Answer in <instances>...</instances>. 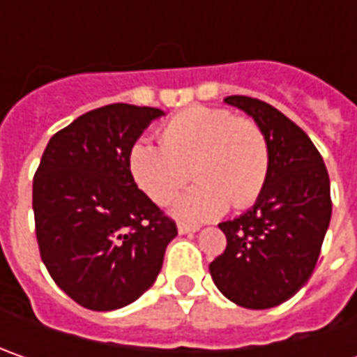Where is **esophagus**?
Segmentation results:
<instances>
[{"instance_id":"esophagus-1","label":"esophagus","mask_w":357,"mask_h":357,"mask_svg":"<svg viewBox=\"0 0 357 357\" xmlns=\"http://www.w3.org/2000/svg\"><path fill=\"white\" fill-rule=\"evenodd\" d=\"M176 228H178V232H181V234H192V232H199V227H195V225H186V222H178Z\"/></svg>"}]
</instances>
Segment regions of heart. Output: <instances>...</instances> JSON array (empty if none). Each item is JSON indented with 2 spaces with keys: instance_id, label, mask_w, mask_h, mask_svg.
Masks as SVG:
<instances>
[{
  "instance_id": "heart-1",
  "label": "heart",
  "mask_w": 357,
  "mask_h": 357,
  "mask_svg": "<svg viewBox=\"0 0 357 357\" xmlns=\"http://www.w3.org/2000/svg\"><path fill=\"white\" fill-rule=\"evenodd\" d=\"M132 181L157 204L171 202L190 174L199 181L172 204V214L204 222L258 199L268 181L270 146L260 125L230 111L192 107L160 129V144L149 139L129 149Z\"/></svg>"
}]
</instances>
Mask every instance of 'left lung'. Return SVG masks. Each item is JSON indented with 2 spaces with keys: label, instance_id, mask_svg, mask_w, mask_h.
Masks as SVG:
<instances>
[{
  "label": "left lung",
  "instance_id": "obj_1",
  "mask_svg": "<svg viewBox=\"0 0 357 357\" xmlns=\"http://www.w3.org/2000/svg\"><path fill=\"white\" fill-rule=\"evenodd\" d=\"M225 103L264 130L270 171L252 208L218 225L227 250L208 270L230 302L274 308L310 280L318 262L332 218L330 176L308 135L278 109L242 95L227 97Z\"/></svg>",
  "mask_w": 357,
  "mask_h": 357
}]
</instances>
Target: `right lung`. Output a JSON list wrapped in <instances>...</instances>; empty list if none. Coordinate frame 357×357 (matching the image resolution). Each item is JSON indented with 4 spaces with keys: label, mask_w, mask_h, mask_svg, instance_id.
Segmentation results:
<instances>
[{
    "label": "right lung",
    "mask_w": 357,
    "mask_h": 357,
    "mask_svg": "<svg viewBox=\"0 0 357 357\" xmlns=\"http://www.w3.org/2000/svg\"><path fill=\"white\" fill-rule=\"evenodd\" d=\"M165 115L115 103L51 137L33 178L35 232L51 278L83 308L129 306L155 284L176 225L139 190L129 149Z\"/></svg>",
    "instance_id": "right-lung-1"
}]
</instances>
